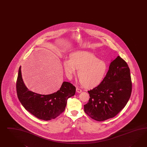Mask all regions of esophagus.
Wrapping results in <instances>:
<instances>
[{
    "label": "esophagus",
    "mask_w": 147,
    "mask_h": 147,
    "mask_svg": "<svg viewBox=\"0 0 147 147\" xmlns=\"http://www.w3.org/2000/svg\"><path fill=\"white\" fill-rule=\"evenodd\" d=\"M76 91L77 92L80 93V92H82V90H81V89L79 88H76Z\"/></svg>",
    "instance_id": "obj_1"
}]
</instances>
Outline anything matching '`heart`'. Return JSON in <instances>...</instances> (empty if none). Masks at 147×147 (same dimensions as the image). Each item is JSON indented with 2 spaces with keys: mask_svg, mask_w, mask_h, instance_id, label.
<instances>
[{
  "mask_svg": "<svg viewBox=\"0 0 147 147\" xmlns=\"http://www.w3.org/2000/svg\"><path fill=\"white\" fill-rule=\"evenodd\" d=\"M63 68L67 74H72L79 69L78 77L84 87L98 85L106 76L108 66L105 61L87 51H78L71 55L69 60L63 62Z\"/></svg>",
  "mask_w": 147,
  "mask_h": 147,
  "instance_id": "obj_1",
  "label": "heart"
}]
</instances>
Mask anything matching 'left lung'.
Masks as SVG:
<instances>
[{
	"label": "left lung",
	"mask_w": 147,
	"mask_h": 147,
	"mask_svg": "<svg viewBox=\"0 0 147 147\" xmlns=\"http://www.w3.org/2000/svg\"><path fill=\"white\" fill-rule=\"evenodd\" d=\"M131 89L129 68L127 63L118 56L111 62L101 83L88 91L90 98L84 105V112L98 121L113 118L127 104Z\"/></svg>",
	"instance_id": "8db88e82"
}]
</instances>
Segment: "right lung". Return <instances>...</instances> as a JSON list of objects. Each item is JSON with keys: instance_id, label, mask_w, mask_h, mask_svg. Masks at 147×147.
I'll return each mask as SVG.
<instances>
[{"instance_id": "right-lung-1", "label": "right lung", "mask_w": 147, "mask_h": 147, "mask_svg": "<svg viewBox=\"0 0 147 147\" xmlns=\"http://www.w3.org/2000/svg\"><path fill=\"white\" fill-rule=\"evenodd\" d=\"M16 92L24 109L38 119L45 121L55 119L63 112L68 98L76 94V87L63 82L59 90L50 95H40L29 90L22 78L21 66L16 84Z\"/></svg>"}]
</instances>
